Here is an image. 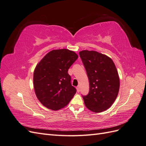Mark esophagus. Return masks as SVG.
I'll return each mask as SVG.
<instances>
[{
	"label": "esophagus",
	"instance_id": "obj_1",
	"mask_svg": "<svg viewBox=\"0 0 146 146\" xmlns=\"http://www.w3.org/2000/svg\"><path fill=\"white\" fill-rule=\"evenodd\" d=\"M80 86H78L77 87V92H80Z\"/></svg>",
	"mask_w": 146,
	"mask_h": 146
}]
</instances>
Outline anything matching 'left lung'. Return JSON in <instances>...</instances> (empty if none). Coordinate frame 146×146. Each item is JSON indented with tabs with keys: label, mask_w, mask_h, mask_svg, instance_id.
<instances>
[{
	"label": "left lung",
	"mask_w": 146,
	"mask_h": 146,
	"mask_svg": "<svg viewBox=\"0 0 146 146\" xmlns=\"http://www.w3.org/2000/svg\"><path fill=\"white\" fill-rule=\"evenodd\" d=\"M90 82V92L83 96L86 108L95 113L108 109L114 102L120 87L119 74L111 58L94 50L79 52Z\"/></svg>",
	"instance_id": "left-lung-1"
}]
</instances>
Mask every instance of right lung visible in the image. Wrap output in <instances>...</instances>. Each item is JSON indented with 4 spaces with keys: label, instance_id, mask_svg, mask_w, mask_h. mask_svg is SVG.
I'll return each mask as SVG.
<instances>
[{
    "label": "right lung",
    "instance_id": "right-lung-1",
    "mask_svg": "<svg viewBox=\"0 0 146 146\" xmlns=\"http://www.w3.org/2000/svg\"><path fill=\"white\" fill-rule=\"evenodd\" d=\"M78 58L76 52L66 48L48 52L36 64L33 85L38 99L46 108L60 110L68 105L76 92L68 71Z\"/></svg>",
    "mask_w": 146,
    "mask_h": 146
}]
</instances>
